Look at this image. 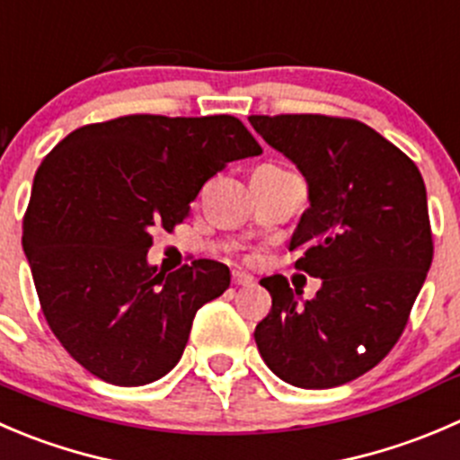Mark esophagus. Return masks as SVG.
I'll return each mask as SVG.
<instances>
[{"mask_svg": "<svg viewBox=\"0 0 460 460\" xmlns=\"http://www.w3.org/2000/svg\"><path fill=\"white\" fill-rule=\"evenodd\" d=\"M234 283L240 285V288H252L256 280H253L249 274H244V271H234Z\"/></svg>", "mask_w": 460, "mask_h": 460, "instance_id": "obj_1", "label": "esophagus"}]
</instances>
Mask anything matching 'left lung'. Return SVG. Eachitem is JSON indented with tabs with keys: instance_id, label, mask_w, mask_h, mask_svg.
Returning a JSON list of instances; mask_svg holds the SVG:
<instances>
[{
	"instance_id": "obj_1",
	"label": "left lung",
	"mask_w": 460,
	"mask_h": 460,
	"mask_svg": "<svg viewBox=\"0 0 460 460\" xmlns=\"http://www.w3.org/2000/svg\"><path fill=\"white\" fill-rule=\"evenodd\" d=\"M253 130L292 159L310 189L289 243L294 267L321 279L298 301L280 274L261 280L271 310L256 346L271 373L301 389L358 380L391 353L434 258L420 171L380 132L325 114L249 117Z\"/></svg>"
}]
</instances>
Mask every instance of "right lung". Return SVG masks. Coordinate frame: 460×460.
<instances>
[{"instance_id":"right-lung-1","label":"right lung","mask_w":460,"mask_h":460,"mask_svg":"<svg viewBox=\"0 0 460 460\" xmlns=\"http://www.w3.org/2000/svg\"><path fill=\"white\" fill-rule=\"evenodd\" d=\"M262 148L243 121L130 114L66 135L40 164L22 244L40 307L92 376L144 386L175 368L195 312L231 283L199 258L162 274L146 256L216 172Z\"/></svg>"}]
</instances>
